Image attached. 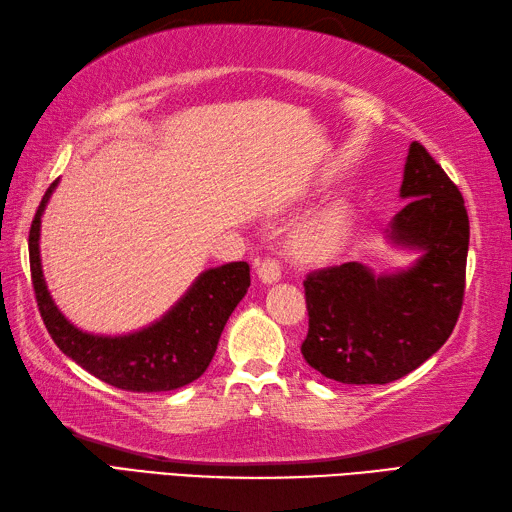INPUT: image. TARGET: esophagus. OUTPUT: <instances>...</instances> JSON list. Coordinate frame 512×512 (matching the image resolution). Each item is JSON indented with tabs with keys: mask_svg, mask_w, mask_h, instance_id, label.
<instances>
[{
	"mask_svg": "<svg viewBox=\"0 0 512 512\" xmlns=\"http://www.w3.org/2000/svg\"><path fill=\"white\" fill-rule=\"evenodd\" d=\"M258 278L260 282H265V285H276V282L282 278V269L278 260L274 258L263 260V263L258 265Z\"/></svg>",
	"mask_w": 512,
	"mask_h": 512,
	"instance_id": "34e87169",
	"label": "esophagus"
}]
</instances>
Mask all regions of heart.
<instances>
[{
	"instance_id": "heart-1",
	"label": "heart",
	"mask_w": 512,
	"mask_h": 512,
	"mask_svg": "<svg viewBox=\"0 0 512 512\" xmlns=\"http://www.w3.org/2000/svg\"><path fill=\"white\" fill-rule=\"evenodd\" d=\"M350 230L348 212L342 206H328L304 219L291 234V252L304 263H326L339 254Z\"/></svg>"
}]
</instances>
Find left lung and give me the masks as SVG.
Segmentation results:
<instances>
[{
    "label": "left lung",
    "instance_id": "left-lung-1",
    "mask_svg": "<svg viewBox=\"0 0 512 512\" xmlns=\"http://www.w3.org/2000/svg\"><path fill=\"white\" fill-rule=\"evenodd\" d=\"M401 199L385 236L416 252L385 274L342 263L306 276L309 335L302 355L326 379L383 385L405 377L447 342L458 322L469 254V217L458 186L423 144L407 151Z\"/></svg>",
    "mask_w": 512,
    "mask_h": 512
}]
</instances>
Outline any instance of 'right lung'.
<instances>
[{
  "label": "right lung",
  "instance_id": "right-lung-1",
  "mask_svg": "<svg viewBox=\"0 0 512 512\" xmlns=\"http://www.w3.org/2000/svg\"><path fill=\"white\" fill-rule=\"evenodd\" d=\"M59 179L45 192L30 227V271L37 304L54 344L113 388L168 392L199 379L217 352L219 337L249 287V265L227 263L206 269L170 309L140 331L98 335L74 326L56 306L43 278L41 217Z\"/></svg>",
  "mask_w": 512,
  "mask_h": 512
}]
</instances>
